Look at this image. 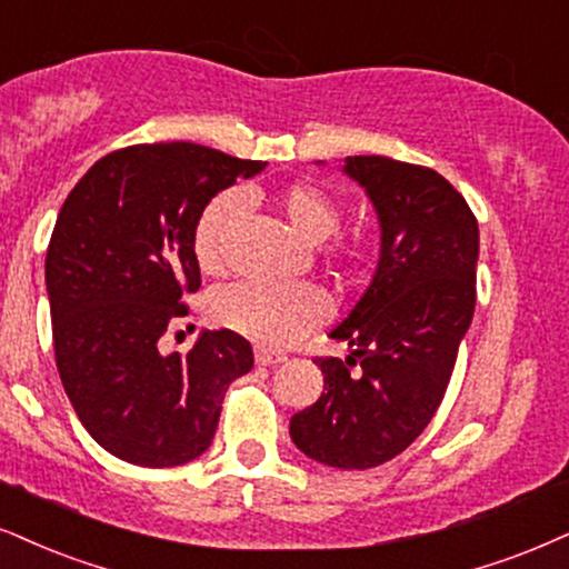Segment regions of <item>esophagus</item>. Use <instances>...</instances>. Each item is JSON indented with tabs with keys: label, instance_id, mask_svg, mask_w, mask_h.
I'll return each instance as SVG.
<instances>
[{
	"label": "esophagus",
	"instance_id": "34e87169",
	"mask_svg": "<svg viewBox=\"0 0 569 569\" xmlns=\"http://www.w3.org/2000/svg\"><path fill=\"white\" fill-rule=\"evenodd\" d=\"M287 361L284 353H271V350L266 348H256V363L258 367H277V363Z\"/></svg>",
	"mask_w": 569,
	"mask_h": 569
}]
</instances>
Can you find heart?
<instances>
[{"instance_id":"obj_1","label":"heart","mask_w":569,"mask_h":569,"mask_svg":"<svg viewBox=\"0 0 569 569\" xmlns=\"http://www.w3.org/2000/svg\"><path fill=\"white\" fill-rule=\"evenodd\" d=\"M277 206L292 229L308 242H325L338 234L342 213L325 189L306 184H287L279 189ZM244 210V194L237 189L216 194L202 208L198 223H194L192 250L202 271H221L223 252H227V237L240 221ZM213 319L231 332L242 335L258 346L282 348L296 342L300 335L311 332L327 319L329 303L319 287L308 282L296 284H258L237 282L223 287L213 298Z\"/></svg>"}]
</instances>
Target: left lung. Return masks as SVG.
Listing matches in <instances>:
<instances>
[{
	"label": "left lung",
	"instance_id": "left-lung-1",
	"mask_svg": "<svg viewBox=\"0 0 569 569\" xmlns=\"http://www.w3.org/2000/svg\"><path fill=\"white\" fill-rule=\"evenodd\" d=\"M380 219V261L353 311L329 332L350 356L317 359L325 392L290 419L300 451L369 469L406 451L443 401L475 313L478 219L438 171L382 156L346 158Z\"/></svg>",
	"mask_w": 569,
	"mask_h": 569
}]
</instances>
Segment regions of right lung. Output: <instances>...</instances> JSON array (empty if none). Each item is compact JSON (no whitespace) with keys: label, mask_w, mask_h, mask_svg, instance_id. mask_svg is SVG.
I'll use <instances>...</instances> for the list:
<instances>
[{"label":"right lung","mask_w":569,"mask_h":569,"mask_svg":"<svg viewBox=\"0 0 569 569\" xmlns=\"http://www.w3.org/2000/svg\"><path fill=\"white\" fill-rule=\"evenodd\" d=\"M263 168L192 142L134 144L97 160L62 202L44 263L54 361L81 425L118 459H198L223 392L252 369L250 342L231 329H206L184 356L160 340L200 287L202 208Z\"/></svg>","instance_id":"1"}]
</instances>
